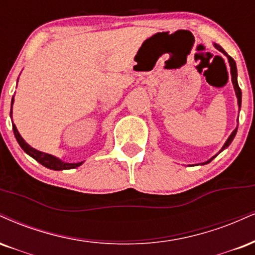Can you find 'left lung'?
Instances as JSON below:
<instances>
[{"label": "left lung", "instance_id": "1", "mask_svg": "<svg viewBox=\"0 0 255 255\" xmlns=\"http://www.w3.org/2000/svg\"><path fill=\"white\" fill-rule=\"evenodd\" d=\"M215 47H216V49H217L218 51H221V52L224 53V55H226L227 57H228V61H229V64H230V71H232V81H233V85H234V89H235V93H236V97H238V103H239V106H241V89H240V87H239V83H238V70H236V64H235V61H234V59L232 58V57H230V56L228 55V53L226 52V51H224V50L222 49V47L220 46V45L215 44ZM236 132H238V128H236L235 130L233 131L232 134H230V136H229V138L227 139L226 144L223 145L222 150H224V149L228 148V146L230 145V143H232V142H233V139H234V137H235ZM222 150H221V151H222ZM221 151H220V152H221ZM214 157H216V156H214ZM214 157H212V158H214ZM212 158H210V160H209V161H206V162H204L203 164L209 163V162H210V161H212Z\"/></svg>", "mask_w": 255, "mask_h": 255}]
</instances>
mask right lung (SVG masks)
Returning <instances> with one entry per match:
<instances>
[{
  "mask_svg": "<svg viewBox=\"0 0 255 255\" xmlns=\"http://www.w3.org/2000/svg\"><path fill=\"white\" fill-rule=\"evenodd\" d=\"M11 105H13V99H11ZM10 118H11V109H10ZM13 131H14V134H15V138H16L17 143H19L21 148L23 149V151L27 152L29 156H32L35 161H38L39 163H41L44 167H46V168H50V169H53V170L73 169V168H76V167H79L80 164H82V162L65 163V162H63V161L58 160V158L51 156V155H49V154H44V152L35 150V149H33L32 146H29L25 142V140L22 139V137H21L20 133L17 132L16 127H15L14 124H13Z\"/></svg>",
  "mask_w": 255,
  "mask_h": 255,
  "instance_id": "add662e5",
  "label": "right lung"
}]
</instances>
